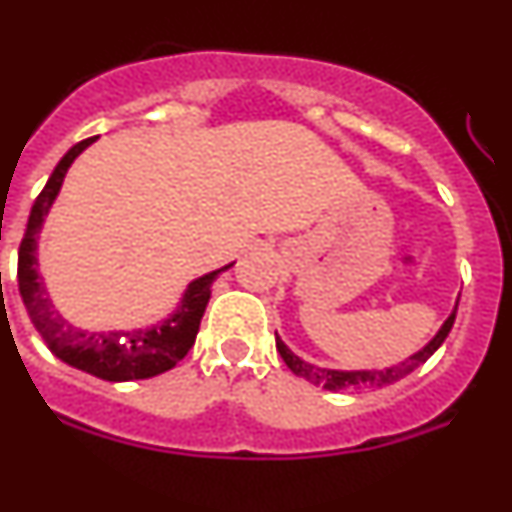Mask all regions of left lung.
Masks as SVG:
<instances>
[{"mask_svg":"<svg viewBox=\"0 0 512 512\" xmlns=\"http://www.w3.org/2000/svg\"><path fill=\"white\" fill-rule=\"evenodd\" d=\"M455 312H458V305H455L453 315L445 320V325L440 327L438 335H435L433 340L423 347V350L415 352V355H410L408 360L398 362V365L385 367V370H327V367L310 365V362L300 360V357H297L295 352H292L290 347H287L285 342L277 337V332H275V345H277V352L282 355V360H285V365L290 367L297 377H305V380L312 382V385H320V388L332 390V393H337V390H377V388H385V385H393V382L403 380V377L410 375L415 367L423 365V362L428 360V357L433 355V352L445 342V337H448L450 327H453V322H455Z\"/></svg>","mask_w":512,"mask_h":512,"instance_id":"left-lung-1","label":"left lung"}]
</instances>
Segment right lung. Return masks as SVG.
Listing matches in <instances>:
<instances>
[{
    "instance_id": "1",
    "label": "right lung",
    "mask_w": 512,
    "mask_h": 512,
    "mask_svg": "<svg viewBox=\"0 0 512 512\" xmlns=\"http://www.w3.org/2000/svg\"><path fill=\"white\" fill-rule=\"evenodd\" d=\"M94 137L77 142L67 155L59 160L54 167L52 177L47 180L44 190L34 200L32 212H29L27 232L19 245V262H17V282L19 295H22L24 307L29 312V320L37 327L42 340L47 342L49 350L64 360L67 365L77 367V370L89 372L94 377H102L109 382H124V380H145V377H155L160 372L172 370L182 357L190 352L195 345L197 330H200V320L205 315V307L210 302L212 282L222 270L210 272V275L197 277L190 282L185 297H182L180 307L175 315L167 317L165 322L147 330H127V332H84L69 325L57 310H54L52 300L47 295L42 275L37 270V235L42 230L44 215L52 207L54 197L59 195L64 175H67L69 165L74 157L89 147Z\"/></svg>"
}]
</instances>
